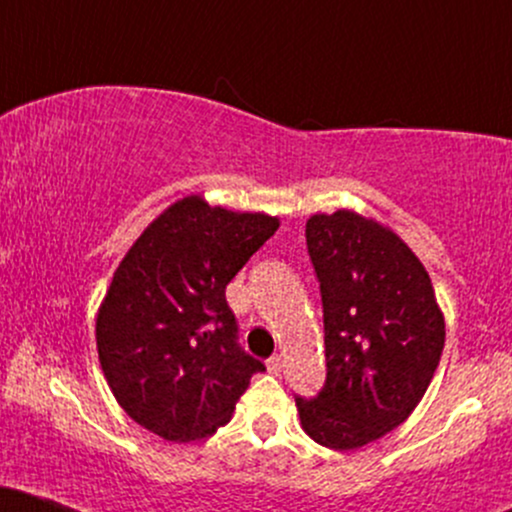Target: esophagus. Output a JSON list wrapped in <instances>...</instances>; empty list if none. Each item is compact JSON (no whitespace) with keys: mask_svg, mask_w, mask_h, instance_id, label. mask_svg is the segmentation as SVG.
<instances>
[{"mask_svg":"<svg viewBox=\"0 0 512 512\" xmlns=\"http://www.w3.org/2000/svg\"><path fill=\"white\" fill-rule=\"evenodd\" d=\"M267 368H269V373L279 375V373H281V368H284V356L276 354V356L269 358V361H267Z\"/></svg>","mask_w":512,"mask_h":512,"instance_id":"34e87169","label":"esophagus"}]
</instances>
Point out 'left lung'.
<instances>
[{
    "label": "left lung",
    "instance_id": "obj_1",
    "mask_svg": "<svg viewBox=\"0 0 512 512\" xmlns=\"http://www.w3.org/2000/svg\"><path fill=\"white\" fill-rule=\"evenodd\" d=\"M305 243L320 281L327 375L296 407L315 443L356 450L421 402L443 354V313L424 264L380 223L346 209L317 214Z\"/></svg>",
    "mask_w": 512,
    "mask_h": 512
}]
</instances>
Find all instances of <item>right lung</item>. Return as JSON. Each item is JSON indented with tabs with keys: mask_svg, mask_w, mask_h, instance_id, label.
Segmentation results:
<instances>
[{
	"mask_svg": "<svg viewBox=\"0 0 512 512\" xmlns=\"http://www.w3.org/2000/svg\"><path fill=\"white\" fill-rule=\"evenodd\" d=\"M279 221L185 197L120 262L98 310L101 368L120 407L173 443L228 424L264 363L238 342L226 286Z\"/></svg>",
	"mask_w": 512,
	"mask_h": 512,
	"instance_id": "right-lung-1",
	"label": "right lung"
}]
</instances>
